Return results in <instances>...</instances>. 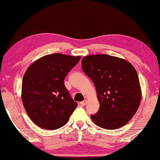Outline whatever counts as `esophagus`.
<instances>
[{
    "label": "esophagus",
    "mask_w": 160,
    "mask_h": 160,
    "mask_svg": "<svg viewBox=\"0 0 160 160\" xmlns=\"http://www.w3.org/2000/svg\"><path fill=\"white\" fill-rule=\"evenodd\" d=\"M86 103H87V100H84V101L80 102V104L82 105V106H85V105L86 104Z\"/></svg>",
    "instance_id": "esophagus-1"
}]
</instances>
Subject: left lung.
<instances>
[{
	"instance_id": "left-lung-1",
	"label": "left lung",
	"mask_w": 160,
	"mask_h": 160,
	"mask_svg": "<svg viewBox=\"0 0 160 160\" xmlns=\"http://www.w3.org/2000/svg\"><path fill=\"white\" fill-rule=\"evenodd\" d=\"M85 73L95 85L99 109L91 118L97 126L116 129L131 120L141 100L139 78L133 66L124 59L107 54L84 57Z\"/></svg>"
}]
</instances>
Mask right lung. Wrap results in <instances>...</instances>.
I'll return each instance as SVG.
<instances>
[{
  "instance_id": "1",
  "label": "right lung",
  "mask_w": 160,
  "mask_h": 160,
  "mask_svg": "<svg viewBox=\"0 0 160 160\" xmlns=\"http://www.w3.org/2000/svg\"><path fill=\"white\" fill-rule=\"evenodd\" d=\"M80 59V56L50 54L27 70L22 85V100L29 117L40 128H61L77 107L64 79Z\"/></svg>"
}]
</instances>
